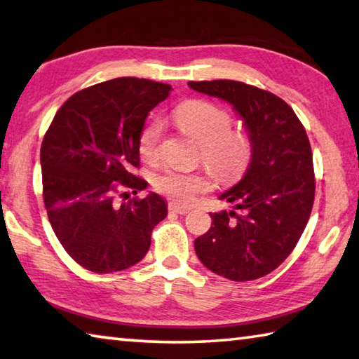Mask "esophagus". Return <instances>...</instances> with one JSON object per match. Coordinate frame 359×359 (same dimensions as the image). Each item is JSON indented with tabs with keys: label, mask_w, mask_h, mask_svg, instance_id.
I'll return each instance as SVG.
<instances>
[{
	"label": "esophagus",
	"mask_w": 359,
	"mask_h": 359,
	"mask_svg": "<svg viewBox=\"0 0 359 359\" xmlns=\"http://www.w3.org/2000/svg\"><path fill=\"white\" fill-rule=\"evenodd\" d=\"M168 208H169V212H172V213H179V215H185V213L190 212V208L185 207V205H179V204H175V202H169Z\"/></svg>",
	"instance_id": "obj_1"
}]
</instances>
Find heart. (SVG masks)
I'll return each instance as SVG.
<instances>
[{
    "mask_svg": "<svg viewBox=\"0 0 359 359\" xmlns=\"http://www.w3.org/2000/svg\"><path fill=\"white\" fill-rule=\"evenodd\" d=\"M174 121L185 133L201 144L202 158L212 171L223 180H233L245 172L251 161L252 146L242 132H232V117L215 103L191 100L174 111ZM163 122L149 121L138 138V152L144 161L158 158ZM212 182L207 174L184 172L168 169L155 179V188L180 204H191L199 193L210 190Z\"/></svg>",
    "mask_w": 359,
    "mask_h": 359,
    "instance_id": "obj_1",
    "label": "heart"
}]
</instances>
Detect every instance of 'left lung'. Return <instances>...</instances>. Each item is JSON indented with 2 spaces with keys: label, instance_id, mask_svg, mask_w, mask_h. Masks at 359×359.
<instances>
[{
  "label": "left lung",
  "instance_id": "8db88e82",
  "mask_svg": "<svg viewBox=\"0 0 359 359\" xmlns=\"http://www.w3.org/2000/svg\"><path fill=\"white\" fill-rule=\"evenodd\" d=\"M188 86L231 103L252 146L243 179L219 196L233 208L210 213V229L194 240V251L231 281L262 278L287 259L308 224L316 194L308 135L287 103L269 90L232 80Z\"/></svg>",
  "mask_w": 359,
  "mask_h": 359
}]
</instances>
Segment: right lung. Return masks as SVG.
Wrapping results in <instances>:
<instances>
[{
	"label": "right lung",
	"instance_id": "1",
	"mask_svg": "<svg viewBox=\"0 0 359 359\" xmlns=\"http://www.w3.org/2000/svg\"><path fill=\"white\" fill-rule=\"evenodd\" d=\"M169 90V84L135 76L94 84L57 109L43 136L45 208L57 240L83 269L113 273L138 264L154 227L166 218V202L157 193L122 204L116 196H127L121 188L135 194L147 188L133 174L138 138Z\"/></svg>",
	"mask_w": 359,
	"mask_h": 359
}]
</instances>
